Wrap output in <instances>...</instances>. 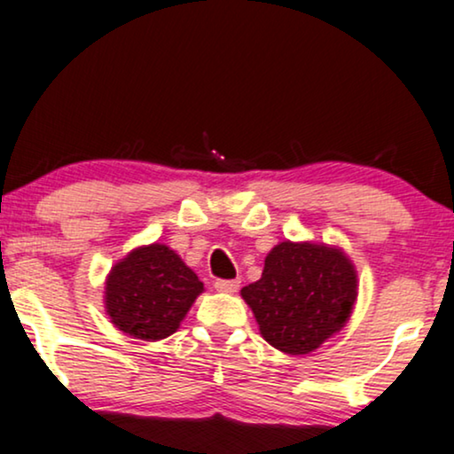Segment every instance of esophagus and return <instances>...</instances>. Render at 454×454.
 <instances>
[{
    "instance_id": "34e87169",
    "label": "esophagus",
    "mask_w": 454,
    "mask_h": 454,
    "mask_svg": "<svg viewBox=\"0 0 454 454\" xmlns=\"http://www.w3.org/2000/svg\"><path fill=\"white\" fill-rule=\"evenodd\" d=\"M215 289L221 293H236L239 289V280H216Z\"/></svg>"
}]
</instances>
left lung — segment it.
Listing matches in <instances>:
<instances>
[{"label": "left lung", "mask_w": 454, "mask_h": 454, "mask_svg": "<svg viewBox=\"0 0 454 454\" xmlns=\"http://www.w3.org/2000/svg\"><path fill=\"white\" fill-rule=\"evenodd\" d=\"M265 342L285 355H310L350 321L359 295L353 259L325 242H278L263 274L239 291Z\"/></svg>", "instance_id": "obj_1"}]
</instances>
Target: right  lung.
I'll list each match as a JSON object with an SVG mask.
<instances>
[{
  "label": "right lung",
  "instance_id": "1",
  "mask_svg": "<svg viewBox=\"0 0 454 454\" xmlns=\"http://www.w3.org/2000/svg\"><path fill=\"white\" fill-rule=\"evenodd\" d=\"M204 282L165 244L129 250L106 276L104 306L114 327L144 342L178 332Z\"/></svg>",
  "mask_w": 454,
  "mask_h": 454
}]
</instances>
